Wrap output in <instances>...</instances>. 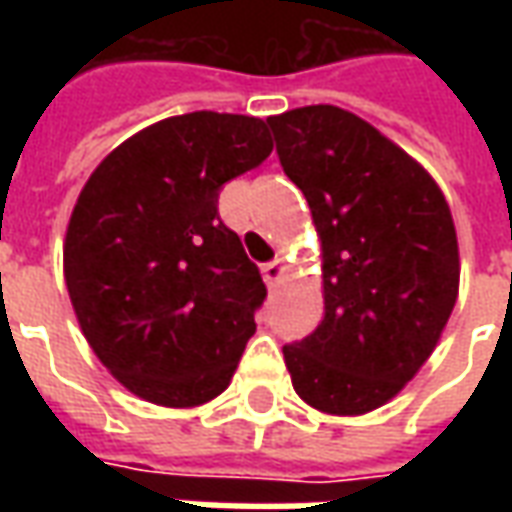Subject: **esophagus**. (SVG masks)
I'll return each instance as SVG.
<instances>
[{"label": "esophagus", "mask_w": 512, "mask_h": 512, "mask_svg": "<svg viewBox=\"0 0 512 512\" xmlns=\"http://www.w3.org/2000/svg\"><path fill=\"white\" fill-rule=\"evenodd\" d=\"M285 274V260L282 257H274L271 263L263 266V279H266V285H277L279 279Z\"/></svg>", "instance_id": "esophagus-1"}]
</instances>
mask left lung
Returning a JSON list of instances; mask_svg holds the SVG:
<instances>
[{"instance_id":"1","label":"left lung","mask_w":512,"mask_h":512,"mask_svg":"<svg viewBox=\"0 0 512 512\" xmlns=\"http://www.w3.org/2000/svg\"><path fill=\"white\" fill-rule=\"evenodd\" d=\"M266 123L323 252V321L282 348L293 389L326 414H365L425 365L455 307L450 205L414 158L340 106Z\"/></svg>"}]
</instances>
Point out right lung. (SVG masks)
Returning a JSON list of instances; mask_svg holds the SVG:
<instances>
[{"label":"right lung","mask_w":512,"mask_h":512,"mask_svg":"<svg viewBox=\"0 0 512 512\" xmlns=\"http://www.w3.org/2000/svg\"><path fill=\"white\" fill-rule=\"evenodd\" d=\"M271 147L266 120L189 112L126 139L84 183L65 285L95 356L134 395L186 408L230 384L266 285L219 191Z\"/></svg>","instance_id":"obj_1"}]
</instances>
